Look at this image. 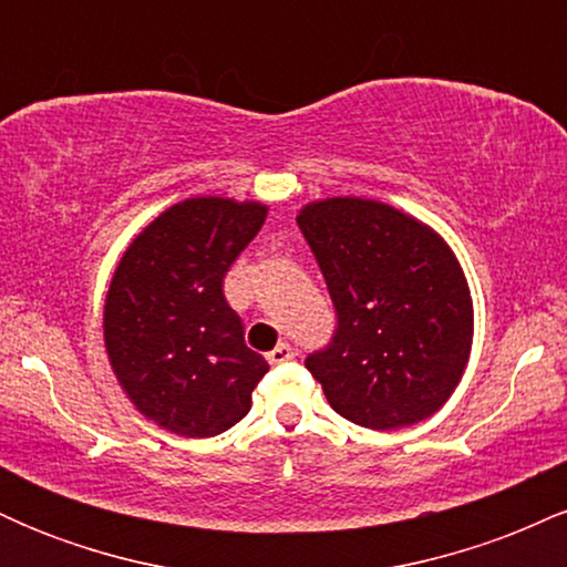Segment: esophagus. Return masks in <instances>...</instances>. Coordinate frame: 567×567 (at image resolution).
I'll return each instance as SVG.
<instances>
[{"mask_svg": "<svg viewBox=\"0 0 567 567\" xmlns=\"http://www.w3.org/2000/svg\"><path fill=\"white\" fill-rule=\"evenodd\" d=\"M292 357H296V351H292L290 343H277V347L266 354V360H269L271 365H285V362H290Z\"/></svg>", "mask_w": 567, "mask_h": 567, "instance_id": "1", "label": "esophagus"}]
</instances>
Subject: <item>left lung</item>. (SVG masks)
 Wrapping results in <instances>:
<instances>
[{"instance_id": "1", "label": "left lung", "mask_w": 567, "mask_h": 567, "mask_svg": "<svg viewBox=\"0 0 567 567\" xmlns=\"http://www.w3.org/2000/svg\"><path fill=\"white\" fill-rule=\"evenodd\" d=\"M298 229L336 306L333 338L306 357L330 408L386 432L445 405L474 336L470 285L445 239L360 197L311 202Z\"/></svg>"}]
</instances>
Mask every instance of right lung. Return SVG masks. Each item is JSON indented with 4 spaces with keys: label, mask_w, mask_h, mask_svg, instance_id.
I'll list each match as a JSON object with an SVG mask.
<instances>
[{
    "label": "right lung",
    "mask_w": 567,
    "mask_h": 567,
    "mask_svg": "<svg viewBox=\"0 0 567 567\" xmlns=\"http://www.w3.org/2000/svg\"><path fill=\"white\" fill-rule=\"evenodd\" d=\"M264 220L261 202L184 199L116 266L103 309L109 360L133 405L162 429L213 437L250 410L269 362L247 349L224 277Z\"/></svg>",
    "instance_id": "right-lung-1"
}]
</instances>
